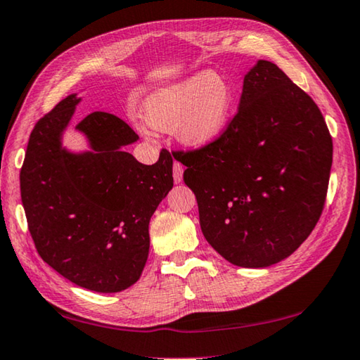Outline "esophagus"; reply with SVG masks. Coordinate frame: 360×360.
Wrapping results in <instances>:
<instances>
[{"label":"esophagus","instance_id":"34e87169","mask_svg":"<svg viewBox=\"0 0 360 360\" xmlns=\"http://www.w3.org/2000/svg\"><path fill=\"white\" fill-rule=\"evenodd\" d=\"M182 173H184V167H182L179 162H174V165H173V179H174L176 184H179V182L182 181Z\"/></svg>","mask_w":360,"mask_h":360}]
</instances>
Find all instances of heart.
Masks as SVG:
<instances>
[{
  "mask_svg": "<svg viewBox=\"0 0 360 360\" xmlns=\"http://www.w3.org/2000/svg\"><path fill=\"white\" fill-rule=\"evenodd\" d=\"M234 107L226 77L202 70L155 91L145 103V120L155 130L173 132L187 146L205 148L224 135Z\"/></svg>",
  "mask_w": 360,
  "mask_h": 360,
  "instance_id": "heart-1",
  "label": "heart"
}]
</instances>
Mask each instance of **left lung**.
Segmentation results:
<instances>
[{"mask_svg": "<svg viewBox=\"0 0 360 360\" xmlns=\"http://www.w3.org/2000/svg\"><path fill=\"white\" fill-rule=\"evenodd\" d=\"M174 154L202 234L231 264L278 263L321 217L332 136L311 97L271 61L244 77L238 113L217 141Z\"/></svg>", "mask_w": 360, "mask_h": 360, "instance_id": "1", "label": "left lung"}]
</instances>
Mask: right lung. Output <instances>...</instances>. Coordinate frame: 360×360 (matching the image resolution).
Listing matches in <instances>:
<instances>
[{
    "label": "right lung",
    "mask_w": 360,
    "mask_h": 360,
    "mask_svg": "<svg viewBox=\"0 0 360 360\" xmlns=\"http://www.w3.org/2000/svg\"><path fill=\"white\" fill-rule=\"evenodd\" d=\"M78 102L70 94L36 122L20 169L22 202L45 263L82 288L117 292L146 264L149 220L173 187V159L162 149L154 165H143L122 151L139 135L107 112L77 124L93 151H66L61 135Z\"/></svg>",
    "instance_id": "add662e5"
}]
</instances>
